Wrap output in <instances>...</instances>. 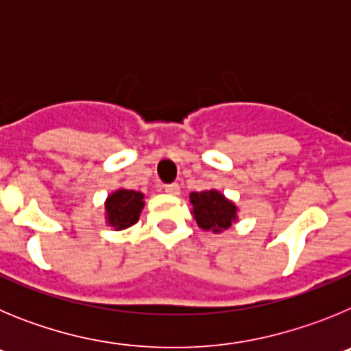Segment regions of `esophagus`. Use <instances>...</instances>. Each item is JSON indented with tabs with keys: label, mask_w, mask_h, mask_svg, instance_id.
Returning <instances> with one entry per match:
<instances>
[{
	"label": "esophagus",
	"mask_w": 351,
	"mask_h": 351,
	"mask_svg": "<svg viewBox=\"0 0 351 351\" xmlns=\"http://www.w3.org/2000/svg\"><path fill=\"white\" fill-rule=\"evenodd\" d=\"M165 191L169 195H179V193H181V188H179L178 182H173V184H167L165 186Z\"/></svg>",
	"instance_id": "34e87169"
}]
</instances>
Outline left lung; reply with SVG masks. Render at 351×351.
<instances>
[{"label": "left lung", "mask_w": 351, "mask_h": 351, "mask_svg": "<svg viewBox=\"0 0 351 351\" xmlns=\"http://www.w3.org/2000/svg\"><path fill=\"white\" fill-rule=\"evenodd\" d=\"M191 216L197 219L198 226L213 234L228 230L239 219V207L230 198H226L216 188L190 193Z\"/></svg>", "instance_id": "1"}]
</instances>
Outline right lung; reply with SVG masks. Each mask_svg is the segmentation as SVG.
Listing matches in <instances>:
<instances>
[{
  "label": "right lung",
  "instance_id": "1",
  "mask_svg": "<svg viewBox=\"0 0 351 351\" xmlns=\"http://www.w3.org/2000/svg\"><path fill=\"white\" fill-rule=\"evenodd\" d=\"M144 193L117 188L105 200V223L114 230H125L135 225L144 209Z\"/></svg>",
  "mask_w": 351,
  "mask_h": 351
}]
</instances>
